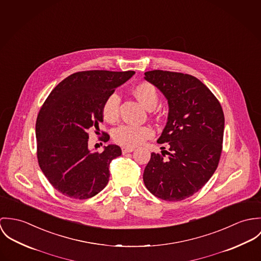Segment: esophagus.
<instances>
[{"mask_svg": "<svg viewBox=\"0 0 261 261\" xmlns=\"http://www.w3.org/2000/svg\"><path fill=\"white\" fill-rule=\"evenodd\" d=\"M134 150H135V148H133V147H123V148H122V153H123V154H126V153L133 152Z\"/></svg>", "mask_w": 261, "mask_h": 261, "instance_id": "1", "label": "esophagus"}]
</instances>
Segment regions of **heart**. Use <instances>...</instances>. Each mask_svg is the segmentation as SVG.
Wrapping results in <instances>:
<instances>
[{
	"label": "heart",
	"mask_w": 261,
	"mask_h": 261,
	"mask_svg": "<svg viewBox=\"0 0 261 261\" xmlns=\"http://www.w3.org/2000/svg\"><path fill=\"white\" fill-rule=\"evenodd\" d=\"M134 95L147 109L155 107L157 104V92L150 83L143 82L134 89ZM121 98L117 92L106 97L102 105V114L108 121L116 120L119 115ZM153 135V130L148 126L121 125L113 132V138L119 144L132 147L141 144L144 140Z\"/></svg>",
	"instance_id": "b5f03b06"
}]
</instances>
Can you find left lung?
<instances>
[{"instance_id":"left-lung-1","label":"left lung","mask_w":261,"mask_h":261,"mask_svg":"<svg viewBox=\"0 0 261 261\" xmlns=\"http://www.w3.org/2000/svg\"><path fill=\"white\" fill-rule=\"evenodd\" d=\"M144 79L167 99V123L157 142H168L169 151L164 150L167 159L164 153H151L143 181L156 197L180 201L201 189L215 172L224 114L212 92L191 75L154 70L145 72Z\"/></svg>"}]
</instances>
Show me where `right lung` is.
Returning a JSON list of instances; mask_svg holds the SVG:
<instances>
[{
  "mask_svg": "<svg viewBox=\"0 0 261 261\" xmlns=\"http://www.w3.org/2000/svg\"><path fill=\"white\" fill-rule=\"evenodd\" d=\"M134 71H83L60 82L43 104L36 122L37 156L52 186L70 198L88 199L102 191L110 177V162L122 154L118 145L102 153L88 147L91 127L103 122L102 105L108 95ZM104 134V141L109 140Z\"/></svg>",
  "mask_w": 261,
  "mask_h": 261,
  "instance_id": "1",
  "label": "right lung"
}]
</instances>
